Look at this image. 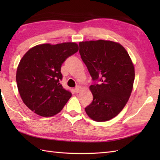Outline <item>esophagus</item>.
Segmentation results:
<instances>
[{
	"label": "esophagus",
	"instance_id": "34e87169",
	"mask_svg": "<svg viewBox=\"0 0 160 160\" xmlns=\"http://www.w3.org/2000/svg\"><path fill=\"white\" fill-rule=\"evenodd\" d=\"M80 89H81V87L78 86V87H76V88H75L74 91H75V92H76V93H79V91H80Z\"/></svg>",
	"mask_w": 160,
	"mask_h": 160
}]
</instances>
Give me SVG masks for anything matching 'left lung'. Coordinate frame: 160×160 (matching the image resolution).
<instances>
[{
  "mask_svg": "<svg viewBox=\"0 0 160 160\" xmlns=\"http://www.w3.org/2000/svg\"><path fill=\"white\" fill-rule=\"evenodd\" d=\"M79 53L91 75L93 100L85 108L97 122L113 118L122 110L131 96L135 78L133 64L120 44L109 40L79 43Z\"/></svg>",
  "mask_w": 160,
  "mask_h": 160,
  "instance_id": "1",
  "label": "left lung"
}]
</instances>
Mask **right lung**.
<instances>
[{"instance_id":"add662e5","label":"right lung","mask_w":160,"mask_h":160,"mask_svg":"<svg viewBox=\"0 0 160 160\" xmlns=\"http://www.w3.org/2000/svg\"><path fill=\"white\" fill-rule=\"evenodd\" d=\"M78 50L75 42L42 44L24 55L17 69L16 82L20 96L29 109L43 117L53 116L62 109L71 93L60 82L61 66Z\"/></svg>"}]
</instances>
